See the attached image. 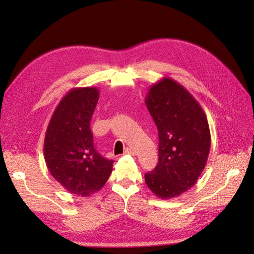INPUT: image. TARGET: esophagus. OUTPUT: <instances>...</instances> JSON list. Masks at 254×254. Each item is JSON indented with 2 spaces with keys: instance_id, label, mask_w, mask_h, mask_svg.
Here are the masks:
<instances>
[{
  "instance_id": "esophagus-1",
  "label": "esophagus",
  "mask_w": 254,
  "mask_h": 254,
  "mask_svg": "<svg viewBox=\"0 0 254 254\" xmlns=\"http://www.w3.org/2000/svg\"><path fill=\"white\" fill-rule=\"evenodd\" d=\"M124 154H128V155L134 156V155H135V152H134V149H132L130 147H127L126 149H124Z\"/></svg>"
}]
</instances>
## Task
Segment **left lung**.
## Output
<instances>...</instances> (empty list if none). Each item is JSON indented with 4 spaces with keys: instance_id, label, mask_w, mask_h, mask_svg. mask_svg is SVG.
<instances>
[{
    "instance_id": "obj_1",
    "label": "left lung",
    "mask_w": 254,
    "mask_h": 254,
    "mask_svg": "<svg viewBox=\"0 0 254 254\" xmlns=\"http://www.w3.org/2000/svg\"><path fill=\"white\" fill-rule=\"evenodd\" d=\"M145 102L159 137L158 164L145 174V182L159 198L179 196L195 185L206 165L207 118L196 99L170 77L154 84Z\"/></svg>"
}]
</instances>
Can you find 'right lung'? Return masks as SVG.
<instances>
[{
	"mask_svg": "<svg viewBox=\"0 0 254 254\" xmlns=\"http://www.w3.org/2000/svg\"><path fill=\"white\" fill-rule=\"evenodd\" d=\"M99 98L96 87L73 88L61 99L45 137V160L51 176L73 194L89 196L105 186L113 160L94 146L90 120Z\"/></svg>",
	"mask_w": 254,
	"mask_h": 254,
	"instance_id": "obj_1",
	"label": "right lung"
}]
</instances>
